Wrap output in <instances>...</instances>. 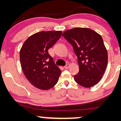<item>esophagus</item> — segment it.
<instances>
[{
  "instance_id": "esophagus-1",
  "label": "esophagus",
  "mask_w": 121,
  "mask_h": 121,
  "mask_svg": "<svg viewBox=\"0 0 121 121\" xmlns=\"http://www.w3.org/2000/svg\"><path fill=\"white\" fill-rule=\"evenodd\" d=\"M69 67V64H66L64 68V69H67Z\"/></svg>"
}]
</instances>
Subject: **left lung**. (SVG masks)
Returning <instances> with one entry per match:
<instances>
[{"label":"left lung","mask_w":121,"mask_h":121,"mask_svg":"<svg viewBox=\"0 0 121 121\" xmlns=\"http://www.w3.org/2000/svg\"><path fill=\"white\" fill-rule=\"evenodd\" d=\"M62 35L73 47L78 59L79 72L74 81L85 87L96 85L108 65V52L101 36L87 28H74Z\"/></svg>","instance_id":"1"}]
</instances>
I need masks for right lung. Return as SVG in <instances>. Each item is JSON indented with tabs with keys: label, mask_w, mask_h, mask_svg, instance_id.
<instances>
[{
	"label": "right lung",
	"mask_w": 121,
	"mask_h": 121,
	"mask_svg": "<svg viewBox=\"0 0 121 121\" xmlns=\"http://www.w3.org/2000/svg\"><path fill=\"white\" fill-rule=\"evenodd\" d=\"M61 30L41 31L30 36L20 51L22 70L33 85L48 90L57 84L61 70L55 65L48 50L61 36Z\"/></svg>",
	"instance_id": "1"
}]
</instances>
